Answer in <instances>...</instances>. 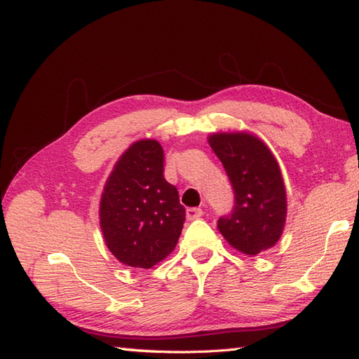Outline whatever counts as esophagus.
<instances>
[{"instance_id": "obj_1", "label": "esophagus", "mask_w": 359, "mask_h": 359, "mask_svg": "<svg viewBox=\"0 0 359 359\" xmlns=\"http://www.w3.org/2000/svg\"><path fill=\"white\" fill-rule=\"evenodd\" d=\"M203 216V211L201 208H188L187 210V219L188 220H194V219H201Z\"/></svg>"}]
</instances>
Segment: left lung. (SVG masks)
<instances>
[{
  "label": "left lung",
  "instance_id": "8db88e82",
  "mask_svg": "<svg viewBox=\"0 0 359 359\" xmlns=\"http://www.w3.org/2000/svg\"><path fill=\"white\" fill-rule=\"evenodd\" d=\"M210 147L222 162L234 193L230 215L217 228L231 247L256 256L280 238L287 216L285 187L276 158L248 133L212 134Z\"/></svg>",
  "mask_w": 359,
  "mask_h": 359
}]
</instances>
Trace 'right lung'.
<instances>
[{"label":"right lung","mask_w":359,"mask_h":359,"mask_svg":"<svg viewBox=\"0 0 359 359\" xmlns=\"http://www.w3.org/2000/svg\"><path fill=\"white\" fill-rule=\"evenodd\" d=\"M163 149L139 140L114 166L100 201V226L111 253L134 269H151L174 250L185 222L177 188L163 175Z\"/></svg>","instance_id":"obj_1"}]
</instances>
